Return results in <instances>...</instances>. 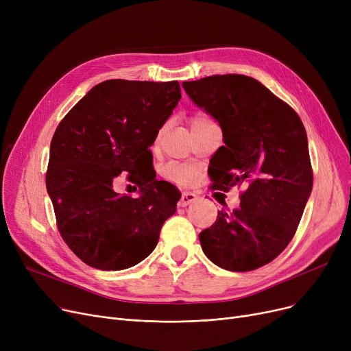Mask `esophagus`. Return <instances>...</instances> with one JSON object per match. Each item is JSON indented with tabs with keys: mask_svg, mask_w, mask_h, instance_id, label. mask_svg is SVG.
Listing matches in <instances>:
<instances>
[{
	"mask_svg": "<svg viewBox=\"0 0 351 351\" xmlns=\"http://www.w3.org/2000/svg\"><path fill=\"white\" fill-rule=\"evenodd\" d=\"M196 199H197V196H196L195 193H192V192H185V193H182L180 200H179V206L185 208V206L191 205L192 202H195Z\"/></svg>",
	"mask_w": 351,
	"mask_h": 351,
	"instance_id": "obj_1",
	"label": "esophagus"
}]
</instances>
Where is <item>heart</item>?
I'll use <instances>...</instances> for the list:
<instances>
[{"label": "heart", "instance_id": "b5f03b06", "mask_svg": "<svg viewBox=\"0 0 351 351\" xmlns=\"http://www.w3.org/2000/svg\"><path fill=\"white\" fill-rule=\"evenodd\" d=\"M215 123L208 115L197 112L191 118V126L192 129H197L202 126H208ZM163 175L166 179H169L179 185H191L195 182L197 176V168L189 163H169L166 166Z\"/></svg>", "mask_w": 351, "mask_h": 351}]
</instances>
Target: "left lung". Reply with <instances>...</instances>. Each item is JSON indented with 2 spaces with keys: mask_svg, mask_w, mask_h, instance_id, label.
Masks as SVG:
<instances>
[{
  "mask_svg": "<svg viewBox=\"0 0 351 351\" xmlns=\"http://www.w3.org/2000/svg\"><path fill=\"white\" fill-rule=\"evenodd\" d=\"M222 128L210 159L219 191L246 183L241 208L217 212L199 241L208 259L230 271L259 269L290 243L313 188L306 129L296 110L259 81L228 73L182 84Z\"/></svg>",
  "mask_w": 351,
  "mask_h": 351,
  "instance_id": "left-lung-1",
  "label": "left lung"
}]
</instances>
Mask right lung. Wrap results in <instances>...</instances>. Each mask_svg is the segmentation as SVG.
Returning <instances> with one entry per match:
<instances>
[{
    "instance_id": "right-lung-1",
    "label": "right lung",
    "mask_w": 351,
    "mask_h": 351,
    "mask_svg": "<svg viewBox=\"0 0 351 351\" xmlns=\"http://www.w3.org/2000/svg\"><path fill=\"white\" fill-rule=\"evenodd\" d=\"M180 97L178 81L109 80L60 122L51 141L47 191L62 239L88 266L138 265L176 212L180 193L149 171V146ZM122 171L140 188L138 198L113 191Z\"/></svg>"
}]
</instances>
